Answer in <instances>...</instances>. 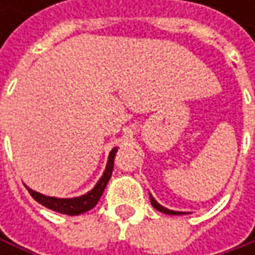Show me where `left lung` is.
Segmentation results:
<instances>
[{"mask_svg": "<svg viewBox=\"0 0 255 255\" xmlns=\"http://www.w3.org/2000/svg\"><path fill=\"white\" fill-rule=\"evenodd\" d=\"M150 204L153 205L155 210H158V211H161V213H164V214H168V216H183V214H186V213H183V211H173V210H168V208L162 207L161 204H158V202L155 201V198H153L152 195H150Z\"/></svg>", "mask_w": 255, "mask_h": 255, "instance_id": "obj_1", "label": "left lung"}]
</instances>
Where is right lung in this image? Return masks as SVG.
Segmentation results:
<instances>
[{
  "instance_id": "right-lung-1",
  "label": "right lung",
  "mask_w": 255,
  "mask_h": 255,
  "mask_svg": "<svg viewBox=\"0 0 255 255\" xmlns=\"http://www.w3.org/2000/svg\"><path fill=\"white\" fill-rule=\"evenodd\" d=\"M117 152H118L117 147H114L111 150L106 168L103 171V176L100 177L97 184L90 192H87L82 196H77V198H54V196H45L42 193H38V192L29 189L27 186H26V189L36 202H39L41 205H44V207H47V208H50L53 211L68 214V216H79L82 213H87L88 210L96 207L100 196L103 195V190H105L109 178L112 176V171H114V159H115Z\"/></svg>"
}]
</instances>
